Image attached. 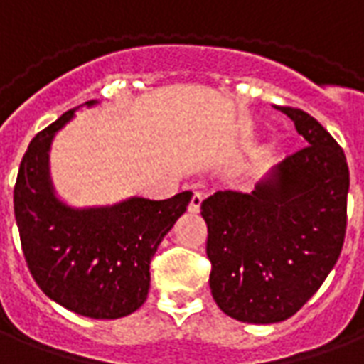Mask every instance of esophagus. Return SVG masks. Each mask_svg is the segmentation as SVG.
I'll return each instance as SVG.
<instances>
[{
    "instance_id": "1",
    "label": "esophagus",
    "mask_w": 364,
    "mask_h": 364,
    "mask_svg": "<svg viewBox=\"0 0 364 364\" xmlns=\"http://www.w3.org/2000/svg\"><path fill=\"white\" fill-rule=\"evenodd\" d=\"M200 203H203V195L200 193H193V198H191L189 205L191 213H198L200 210Z\"/></svg>"
}]
</instances>
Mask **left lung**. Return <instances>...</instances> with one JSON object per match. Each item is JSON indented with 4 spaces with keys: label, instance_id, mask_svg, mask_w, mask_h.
<instances>
[{
    "label": "left lung",
    "instance_id": "1",
    "mask_svg": "<svg viewBox=\"0 0 364 364\" xmlns=\"http://www.w3.org/2000/svg\"><path fill=\"white\" fill-rule=\"evenodd\" d=\"M279 111L308 146L277 164L252 193L216 191L200 205L214 302L247 323L294 316L337 263L347 228L341 146L308 112Z\"/></svg>",
    "mask_w": 364,
    "mask_h": 364
}]
</instances>
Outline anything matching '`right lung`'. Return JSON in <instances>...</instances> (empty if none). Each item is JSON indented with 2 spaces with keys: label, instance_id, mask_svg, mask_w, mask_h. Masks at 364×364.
Returning <instances> with one entry per match:
<instances>
[{
  "label": "right lung",
  "instance_id": "1",
  "mask_svg": "<svg viewBox=\"0 0 364 364\" xmlns=\"http://www.w3.org/2000/svg\"><path fill=\"white\" fill-rule=\"evenodd\" d=\"M75 111L64 112L28 144L13 191L15 220L27 267L44 294L80 316L114 320L146 302L151 257L193 193L166 200L130 197L93 208L62 203L52 187L48 151Z\"/></svg>",
  "mask_w": 364,
  "mask_h": 364
}]
</instances>
